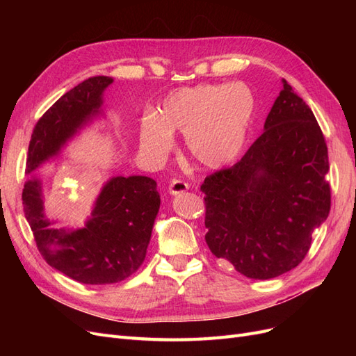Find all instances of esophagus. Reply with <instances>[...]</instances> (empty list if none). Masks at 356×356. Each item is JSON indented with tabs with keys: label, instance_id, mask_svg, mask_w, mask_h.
Masks as SVG:
<instances>
[{
	"label": "esophagus",
	"instance_id": "1",
	"mask_svg": "<svg viewBox=\"0 0 356 356\" xmlns=\"http://www.w3.org/2000/svg\"><path fill=\"white\" fill-rule=\"evenodd\" d=\"M186 190H188V184L184 181H181V179H172L169 187H168V191L170 193L172 196L179 195V193H184Z\"/></svg>",
	"mask_w": 356,
	"mask_h": 356
}]
</instances>
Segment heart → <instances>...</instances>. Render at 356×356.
<instances>
[{"mask_svg":"<svg viewBox=\"0 0 356 356\" xmlns=\"http://www.w3.org/2000/svg\"><path fill=\"white\" fill-rule=\"evenodd\" d=\"M255 111V95L245 83L188 86L143 117L139 141L148 154L163 157L174 144L172 132H182L191 159L217 169L241 154Z\"/></svg>","mask_w":356,"mask_h":356,"instance_id":"heart-1","label":"heart"}]
</instances>
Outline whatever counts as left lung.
I'll return each mask as SVG.
<instances>
[{"label": "left lung", "mask_w": 356, "mask_h": 356, "mask_svg": "<svg viewBox=\"0 0 356 356\" xmlns=\"http://www.w3.org/2000/svg\"><path fill=\"white\" fill-rule=\"evenodd\" d=\"M282 84L261 136L200 186L211 252L260 281L303 261L331 207L325 138L309 105Z\"/></svg>", "instance_id": "1"}]
</instances>
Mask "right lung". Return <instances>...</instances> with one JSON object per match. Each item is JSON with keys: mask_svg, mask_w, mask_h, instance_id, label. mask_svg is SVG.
Segmentation results:
<instances>
[{"mask_svg": "<svg viewBox=\"0 0 356 356\" xmlns=\"http://www.w3.org/2000/svg\"><path fill=\"white\" fill-rule=\"evenodd\" d=\"M114 80L96 75L67 92L44 113L32 132L22 200L42 258L74 281L88 285L120 282L143 264L160 208L157 182L143 175L105 182L80 229H55L46 215L42 184L34 172L56 157L68 141L104 115V92Z\"/></svg>", "mask_w": 356, "mask_h": 356, "instance_id": "obj_1", "label": "right lung"}]
</instances>
